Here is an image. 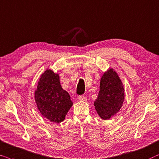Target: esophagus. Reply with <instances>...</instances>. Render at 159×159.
<instances>
[{
	"label": "esophagus",
	"instance_id": "obj_1",
	"mask_svg": "<svg viewBox=\"0 0 159 159\" xmlns=\"http://www.w3.org/2000/svg\"><path fill=\"white\" fill-rule=\"evenodd\" d=\"M78 99H79L80 101H86V99H87V98L84 96H80Z\"/></svg>",
	"mask_w": 159,
	"mask_h": 159
}]
</instances>
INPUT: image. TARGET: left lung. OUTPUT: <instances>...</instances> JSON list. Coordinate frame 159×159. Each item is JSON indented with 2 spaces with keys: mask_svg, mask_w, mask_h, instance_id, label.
Instances as JSON below:
<instances>
[{
  "mask_svg": "<svg viewBox=\"0 0 159 159\" xmlns=\"http://www.w3.org/2000/svg\"><path fill=\"white\" fill-rule=\"evenodd\" d=\"M121 80L113 68L102 75L98 97L94 105L98 115L104 120L110 119L121 108L125 97Z\"/></svg>",
  "mask_w": 159,
  "mask_h": 159,
  "instance_id": "obj_1",
  "label": "left lung"
}]
</instances>
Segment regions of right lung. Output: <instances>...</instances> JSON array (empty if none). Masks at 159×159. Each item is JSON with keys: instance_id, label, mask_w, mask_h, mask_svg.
<instances>
[{"instance_id": "add662e5", "label": "right lung", "mask_w": 159, "mask_h": 159, "mask_svg": "<svg viewBox=\"0 0 159 159\" xmlns=\"http://www.w3.org/2000/svg\"><path fill=\"white\" fill-rule=\"evenodd\" d=\"M35 100L41 115L54 123L63 121L73 105L68 92L61 86L59 74L50 69L41 75Z\"/></svg>"}]
</instances>
